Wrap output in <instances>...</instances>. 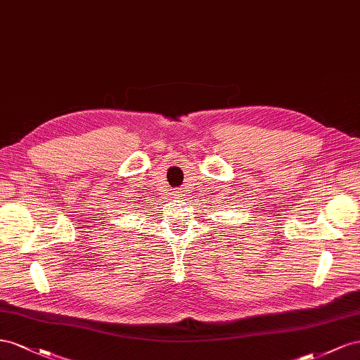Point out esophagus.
Wrapping results in <instances>:
<instances>
[{
    "mask_svg": "<svg viewBox=\"0 0 360 360\" xmlns=\"http://www.w3.org/2000/svg\"><path fill=\"white\" fill-rule=\"evenodd\" d=\"M174 196H176L178 199H181L184 196V191L182 190H176V191H174Z\"/></svg>",
    "mask_w": 360,
    "mask_h": 360,
    "instance_id": "34e87169",
    "label": "esophagus"
}]
</instances>
